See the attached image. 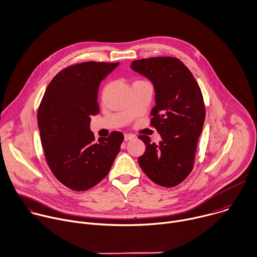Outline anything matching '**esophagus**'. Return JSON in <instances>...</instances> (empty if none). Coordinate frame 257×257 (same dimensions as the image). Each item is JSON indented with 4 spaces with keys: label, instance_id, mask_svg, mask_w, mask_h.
Masks as SVG:
<instances>
[{
    "label": "esophagus",
    "instance_id": "esophagus-1",
    "mask_svg": "<svg viewBox=\"0 0 257 257\" xmlns=\"http://www.w3.org/2000/svg\"><path fill=\"white\" fill-rule=\"evenodd\" d=\"M133 139H135V136H133V135H131V134H125V135H124V141H125V142H127V141H130V140H133Z\"/></svg>",
    "mask_w": 257,
    "mask_h": 257
}]
</instances>
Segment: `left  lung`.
<instances>
[{
	"instance_id": "1",
	"label": "left lung",
	"mask_w": 257,
	"mask_h": 257,
	"mask_svg": "<svg viewBox=\"0 0 257 257\" xmlns=\"http://www.w3.org/2000/svg\"><path fill=\"white\" fill-rule=\"evenodd\" d=\"M131 68L147 77L155 88L156 105L151 111V125L162 138L155 144L148 136H139L146 145L139 165L156 184L176 186L192 170L206 117L200 88L188 68L176 58L137 60Z\"/></svg>"
}]
</instances>
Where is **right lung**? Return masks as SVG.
Instances as JSON below:
<instances>
[{
    "instance_id": "obj_1",
    "label": "right lung",
    "mask_w": 257,
    "mask_h": 257,
    "mask_svg": "<svg viewBox=\"0 0 257 257\" xmlns=\"http://www.w3.org/2000/svg\"><path fill=\"white\" fill-rule=\"evenodd\" d=\"M118 64L72 65L50 81L40 102L37 122L45 160L56 178L73 190H87L99 183L120 150V132L96 143L90 131L91 116L100 109L99 85Z\"/></svg>"
}]
</instances>
